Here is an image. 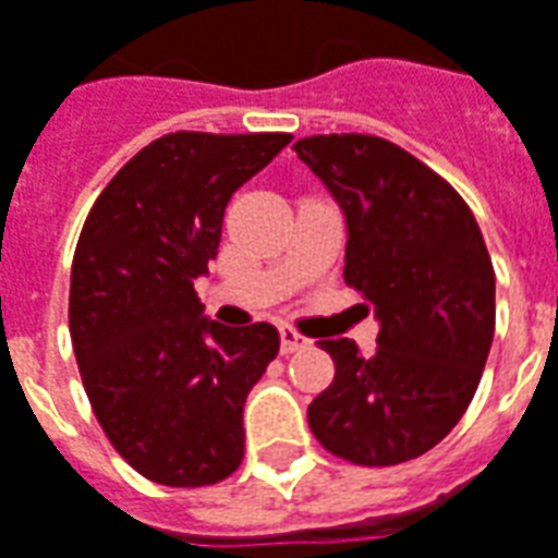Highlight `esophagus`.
I'll list each match as a JSON object with an SVG mask.
<instances>
[{"label": "esophagus", "instance_id": "obj_1", "mask_svg": "<svg viewBox=\"0 0 558 558\" xmlns=\"http://www.w3.org/2000/svg\"><path fill=\"white\" fill-rule=\"evenodd\" d=\"M305 344L307 341L295 332V329H290V326L280 329V350H283V353H295V350H302Z\"/></svg>", "mask_w": 558, "mask_h": 558}]
</instances>
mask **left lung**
Segmentation results:
<instances>
[{
	"label": "left lung",
	"mask_w": 558,
	"mask_h": 558,
	"mask_svg": "<svg viewBox=\"0 0 558 558\" xmlns=\"http://www.w3.org/2000/svg\"><path fill=\"white\" fill-rule=\"evenodd\" d=\"M292 150L338 202L344 280L374 305L377 350L326 338L335 380L307 426L353 465H399L450 435L477 392L496 332V271L453 186L399 144L311 135Z\"/></svg>",
	"instance_id": "1"
}]
</instances>
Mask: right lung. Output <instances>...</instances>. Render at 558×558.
Returning <instances> with one entry per match:
<instances>
[{
  "instance_id": "obj_1",
  "label": "right lung",
  "mask_w": 558,
  "mask_h": 558,
  "mask_svg": "<svg viewBox=\"0 0 558 558\" xmlns=\"http://www.w3.org/2000/svg\"><path fill=\"white\" fill-rule=\"evenodd\" d=\"M290 144L283 132H171L96 198L77 239L69 332L93 414L132 469L208 486L244 456V401L278 356L271 323L220 326L208 275L232 193Z\"/></svg>"
}]
</instances>
